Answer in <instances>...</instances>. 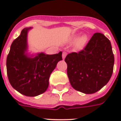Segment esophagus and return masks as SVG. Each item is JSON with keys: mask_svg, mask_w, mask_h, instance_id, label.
Masks as SVG:
<instances>
[{"mask_svg": "<svg viewBox=\"0 0 121 121\" xmlns=\"http://www.w3.org/2000/svg\"><path fill=\"white\" fill-rule=\"evenodd\" d=\"M66 56H67V52H63V54H62V58H63V59H65V58L66 57Z\"/></svg>", "mask_w": 121, "mask_h": 121, "instance_id": "esophagus-1", "label": "esophagus"}]
</instances>
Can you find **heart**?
<instances>
[{
  "mask_svg": "<svg viewBox=\"0 0 121 121\" xmlns=\"http://www.w3.org/2000/svg\"><path fill=\"white\" fill-rule=\"evenodd\" d=\"M76 37H73V39H76ZM86 41L87 37L86 36H85V35H83V36H82V37L78 39V42H77V45H78V46H82V45H83L86 42Z\"/></svg>",
  "mask_w": 121,
  "mask_h": 121,
  "instance_id": "obj_1",
  "label": "heart"
}]
</instances>
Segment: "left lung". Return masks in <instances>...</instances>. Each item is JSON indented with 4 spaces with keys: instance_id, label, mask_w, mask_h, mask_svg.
Returning <instances> with one entry per match:
<instances>
[{
    "instance_id": "1",
    "label": "left lung",
    "mask_w": 121,
    "mask_h": 121,
    "mask_svg": "<svg viewBox=\"0 0 121 121\" xmlns=\"http://www.w3.org/2000/svg\"><path fill=\"white\" fill-rule=\"evenodd\" d=\"M65 61L74 89L86 94L95 93L112 77L114 55L111 42L104 34L95 33L82 50L67 54Z\"/></svg>"
}]
</instances>
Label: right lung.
Here are the masks:
<instances>
[{
	"label": "right lung",
	"instance_id": "obj_1",
	"mask_svg": "<svg viewBox=\"0 0 121 121\" xmlns=\"http://www.w3.org/2000/svg\"><path fill=\"white\" fill-rule=\"evenodd\" d=\"M30 28L23 29L12 43L7 56V74L10 84L18 92L25 96H35L47 89L50 74L58 61L62 60V52L51 55L40 53L35 58L28 57L25 53Z\"/></svg>",
	"mask_w": 121,
	"mask_h": 121
}]
</instances>
